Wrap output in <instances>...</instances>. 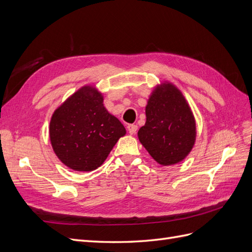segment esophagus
Here are the masks:
<instances>
[{"mask_svg": "<svg viewBox=\"0 0 252 252\" xmlns=\"http://www.w3.org/2000/svg\"><path fill=\"white\" fill-rule=\"evenodd\" d=\"M127 129H128V132L130 134H134L136 132V130H138V126L134 125V124H130L127 126Z\"/></svg>", "mask_w": 252, "mask_h": 252, "instance_id": "1", "label": "esophagus"}]
</instances>
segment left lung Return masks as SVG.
<instances>
[{
    "instance_id": "8db88e82",
    "label": "left lung",
    "mask_w": 252,
    "mask_h": 252,
    "mask_svg": "<svg viewBox=\"0 0 252 252\" xmlns=\"http://www.w3.org/2000/svg\"><path fill=\"white\" fill-rule=\"evenodd\" d=\"M146 123L138 132L149 155L163 166L183 161L196 136L195 120L181 91L164 83L152 91L147 102Z\"/></svg>"
}]
</instances>
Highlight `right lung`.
<instances>
[{
    "instance_id": "obj_1",
    "label": "right lung",
    "mask_w": 252,
    "mask_h": 252,
    "mask_svg": "<svg viewBox=\"0 0 252 252\" xmlns=\"http://www.w3.org/2000/svg\"><path fill=\"white\" fill-rule=\"evenodd\" d=\"M123 124L103 104L93 86H83L53 112L49 136L59 159L75 171H93L107 158L121 136Z\"/></svg>"
}]
</instances>
